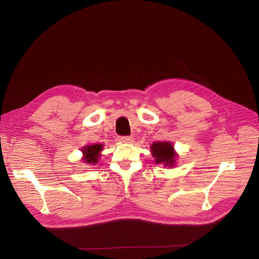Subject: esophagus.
<instances>
[{"label":"esophagus","instance_id":"esophagus-1","mask_svg":"<svg viewBox=\"0 0 259 259\" xmlns=\"http://www.w3.org/2000/svg\"><path fill=\"white\" fill-rule=\"evenodd\" d=\"M119 140H120V142H123V143H130L133 140V137L132 136H120Z\"/></svg>","mask_w":259,"mask_h":259}]
</instances>
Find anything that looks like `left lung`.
Segmentation results:
<instances>
[{"instance_id": "1", "label": "left lung", "mask_w": 259, "mask_h": 259, "mask_svg": "<svg viewBox=\"0 0 259 259\" xmlns=\"http://www.w3.org/2000/svg\"><path fill=\"white\" fill-rule=\"evenodd\" d=\"M151 151L156 163H165L164 165H170L175 162L174 147L169 143H154L151 145Z\"/></svg>"}]
</instances>
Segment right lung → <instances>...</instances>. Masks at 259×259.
Returning <instances> with one entry per match:
<instances>
[{"mask_svg":"<svg viewBox=\"0 0 259 259\" xmlns=\"http://www.w3.org/2000/svg\"><path fill=\"white\" fill-rule=\"evenodd\" d=\"M101 149H103V145H92V146H86L83 150L84 153V160L88 163H96L97 159L99 156V152Z\"/></svg>","mask_w":259,"mask_h":259,"instance_id":"1","label":"right lung"}]
</instances>
